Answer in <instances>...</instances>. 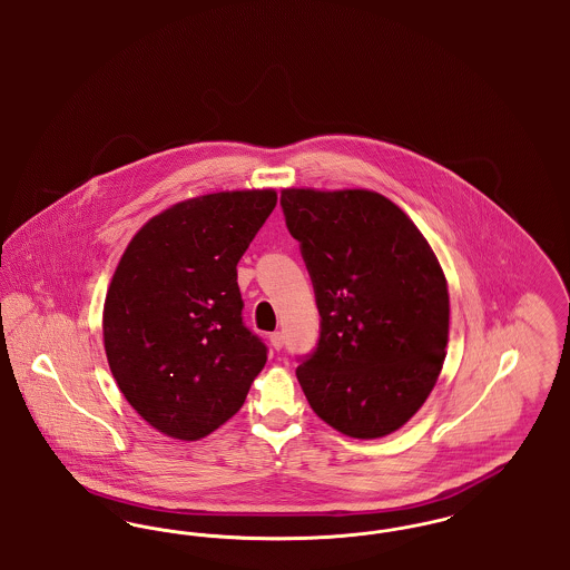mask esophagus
<instances>
[{"label": "esophagus", "instance_id": "esophagus-1", "mask_svg": "<svg viewBox=\"0 0 570 570\" xmlns=\"http://www.w3.org/2000/svg\"><path fill=\"white\" fill-rule=\"evenodd\" d=\"M272 346L273 351H282V346H284V335L279 333V331H275V333H272Z\"/></svg>", "mask_w": 570, "mask_h": 570}]
</instances>
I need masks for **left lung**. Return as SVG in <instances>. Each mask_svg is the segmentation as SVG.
<instances>
[{
	"label": "left lung",
	"mask_w": 570,
	"mask_h": 570,
	"mask_svg": "<svg viewBox=\"0 0 570 570\" xmlns=\"http://www.w3.org/2000/svg\"><path fill=\"white\" fill-rule=\"evenodd\" d=\"M321 314L298 356L312 410L342 434L382 438L425 404L449 340L442 267L414 222L370 190L282 191Z\"/></svg>",
	"instance_id": "left-lung-1"
}]
</instances>
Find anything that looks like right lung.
<instances>
[{"label":"right lung","mask_w":570,"mask_h":570,"mask_svg":"<svg viewBox=\"0 0 570 570\" xmlns=\"http://www.w3.org/2000/svg\"><path fill=\"white\" fill-rule=\"evenodd\" d=\"M275 203L273 190L179 203L136 233L115 269L102 318L110 372L163 434H212L267 363L265 342L244 325L237 263Z\"/></svg>","instance_id":"obj_1"}]
</instances>
